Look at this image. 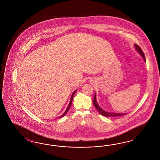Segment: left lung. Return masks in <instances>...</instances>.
<instances>
[{"label":"left lung","instance_id":"obj_1","mask_svg":"<svg viewBox=\"0 0 160 160\" xmlns=\"http://www.w3.org/2000/svg\"><path fill=\"white\" fill-rule=\"evenodd\" d=\"M134 46L136 48L137 50L138 51V52L140 54L141 56L142 57V58H144V61L145 62V55L143 53L142 50H141V48L139 47V46H138L137 44H134ZM93 104L94 107H96V108L97 109V111L99 112L101 115L105 117H119L121 116H124V115H126V114L125 113H114V112H106L104 110H103L102 109V108L100 107L97 104V100H96V94L94 95V100H93Z\"/></svg>","mask_w":160,"mask_h":160}]
</instances>
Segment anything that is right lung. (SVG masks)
<instances>
[{
  "instance_id": "1",
  "label": "right lung",
  "mask_w": 160,
  "mask_h": 160,
  "mask_svg": "<svg viewBox=\"0 0 160 160\" xmlns=\"http://www.w3.org/2000/svg\"><path fill=\"white\" fill-rule=\"evenodd\" d=\"M76 91H77V90H75V91L73 92V94H72V97H71V99H70V102H69V104L68 105V108H67V109L66 110V111L64 112L63 113V114H62V116L58 117V118H61L62 117H63L66 114V113H67L68 111L69 110V109H70V106H71V105H72V102H73V97H74V95L75 94V93H76Z\"/></svg>"
}]
</instances>
